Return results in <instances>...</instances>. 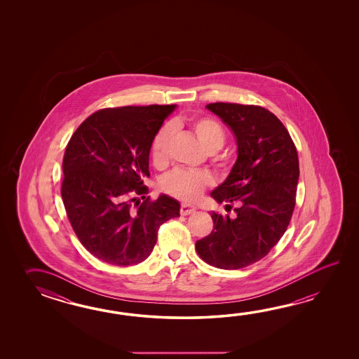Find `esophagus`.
<instances>
[{
  "label": "esophagus",
  "instance_id": "1",
  "mask_svg": "<svg viewBox=\"0 0 359 359\" xmlns=\"http://www.w3.org/2000/svg\"><path fill=\"white\" fill-rule=\"evenodd\" d=\"M196 212V206L191 205V204H182L181 205V214L182 215H189V214L195 213Z\"/></svg>",
  "mask_w": 359,
  "mask_h": 359
}]
</instances>
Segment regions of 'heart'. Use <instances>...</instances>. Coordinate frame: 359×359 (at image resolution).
Wrapping results in <instances>:
<instances>
[{
	"label": "heart",
	"instance_id": "heart-1",
	"mask_svg": "<svg viewBox=\"0 0 359 359\" xmlns=\"http://www.w3.org/2000/svg\"><path fill=\"white\" fill-rule=\"evenodd\" d=\"M180 123H173V127H178ZM173 127L170 124L163 126L155 135L151 145V156L155 165L161 167L168 161L169 147L173 136ZM190 128L200 145L208 153H215L221 149L226 135L221 124L212 118H198L190 123ZM213 183V178L206 172H191L177 169L169 173L161 181V189L169 195L181 200L198 198L205 187Z\"/></svg>",
	"mask_w": 359,
	"mask_h": 359
}]
</instances>
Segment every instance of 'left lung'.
I'll list each match as a JSON object with an SVG mask.
<instances>
[{"label":"left lung","mask_w":359,"mask_h":359,"mask_svg":"<svg viewBox=\"0 0 359 359\" xmlns=\"http://www.w3.org/2000/svg\"><path fill=\"white\" fill-rule=\"evenodd\" d=\"M218 115L237 142L229 176L212 191L217 203H237L235 218L212 213L210 235L196 241L208 264L222 269L248 267L264 258L283 237L295 206L299 159L290 135L267 109L215 102Z\"/></svg>","instance_id":"8db88e82"}]
</instances>
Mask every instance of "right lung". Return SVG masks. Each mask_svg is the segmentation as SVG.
Wrapping results in <instances>:
<instances>
[{"label": "right lung", "mask_w": 359, "mask_h": 359, "mask_svg": "<svg viewBox=\"0 0 359 359\" xmlns=\"http://www.w3.org/2000/svg\"><path fill=\"white\" fill-rule=\"evenodd\" d=\"M177 105L102 109L84 121L67 146L61 198L81 244L109 264L127 267L151 254L158 229L180 217V203L161 194L135 208L147 192L149 155Z\"/></svg>", "instance_id": "add662e5"}]
</instances>
